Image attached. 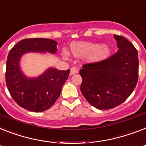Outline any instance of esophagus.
Segmentation results:
<instances>
[{
    "instance_id": "1",
    "label": "esophagus",
    "mask_w": 146,
    "mask_h": 146,
    "mask_svg": "<svg viewBox=\"0 0 146 146\" xmlns=\"http://www.w3.org/2000/svg\"><path fill=\"white\" fill-rule=\"evenodd\" d=\"M78 73V69H77V67H71L70 73V74L71 76L74 75V74H76V73Z\"/></svg>"
}]
</instances>
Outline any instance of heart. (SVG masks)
Segmentation results:
<instances>
[{
	"instance_id": "obj_1",
	"label": "heart",
	"mask_w": 146,
	"mask_h": 146,
	"mask_svg": "<svg viewBox=\"0 0 146 146\" xmlns=\"http://www.w3.org/2000/svg\"><path fill=\"white\" fill-rule=\"evenodd\" d=\"M71 52L76 57L87 55L89 62H98L106 58L110 54V48L106 46H101L91 42H73L70 46ZM65 56L68 55L67 51L64 52Z\"/></svg>"
}]
</instances>
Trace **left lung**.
Wrapping results in <instances>:
<instances>
[{
	"mask_svg": "<svg viewBox=\"0 0 146 146\" xmlns=\"http://www.w3.org/2000/svg\"><path fill=\"white\" fill-rule=\"evenodd\" d=\"M118 52L99 62L86 64L79 74L82 95L98 110H109L121 104L133 92L138 81V53L122 36L114 35Z\"/></svg>",
	"mask_w": 146,
	"mask_h": 146,
	"instance_id": "8db88e82",
	"label": "left lung"
}]
</instances>
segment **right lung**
Here are the masks:
<instances>
[{"instance_id": "obj_1", "label": "right lung", "mask_w": 146, "mask_h": 146, "mask_svg": "<svg viewBox=\"0 0 146 146\" xmlns=\"http://www.w3.org/2000/svg\"><path fill=\"white\" fill-rule=\"evenodd\" d=\"M57 44L51 39H25L17 42L9 52L6 83L11 97L21 107L32 112H43L52 107L59 98L70 70L49 67L39 76L28 77L20 66V60L26 53L56 54Z\"/></svg>"}]
</instances>
